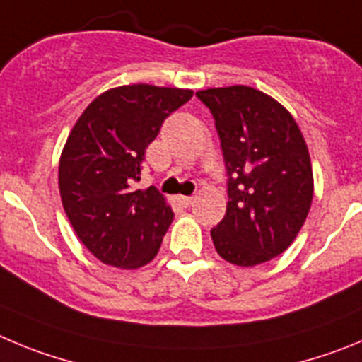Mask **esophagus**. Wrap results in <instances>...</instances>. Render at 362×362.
Listing matches in <instances>:
<instances>
[{
  "mask_svg": "<svg viewBox=\"0 0 362 362\" xmlns=\"http://www.w3.org/2000/svg\"><path fill=\"white\" fill-rule=\"evenodd\" d=\"M178 202H180L184 207H191V205H193V202H194V198L193 197H178Z\"/></svg>",
  "mask_w": 362,
  "mask_h": 362,
  "instance_id": "34e87169",
  "label": "esophagus"
}]
</instances>
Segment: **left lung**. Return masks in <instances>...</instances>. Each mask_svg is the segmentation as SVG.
<instances>
[{"label": "left lung", "instance_id": "8db88e82", "mask_svg": "<svg viewBox=\"0 0 362 362\" xmlns=\"http://www.w3.org/2000/svg\"><path fill=\"white\" fill-rule=\"evenodd\" d=\"M214 119L227 169V211L211 229L226 262L254 267L294 242L310 211V155L294 117L250 86L197 92Z\"/></svg>", "mask_w": 362, "mask_h": 362}]
</instances>
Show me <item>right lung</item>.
<instances>
[{
    "mask_svg": "<svg viewBox=\"0 0 362 362\" xmlns=\"http://www.w3.org/2000/svg\"><path fill=\"white\" fill-rule=\"evenodd\" d=\"M191 90L132 84L90 103L59 160L64 213L90 252L106 265L139 269L157 256L173 211L157 187L136 189L146 148Z\"/></svg>",
    "mask_w": 362,
    "mask_h": 362,
    "instance_id": "add662e5",
    "label": "right lung"
}]
</instances>
